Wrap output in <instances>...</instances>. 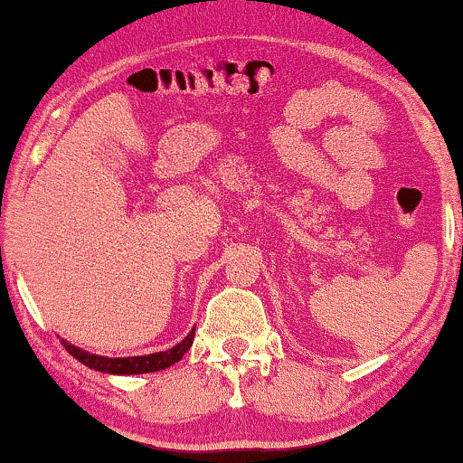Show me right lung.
Returning a JSON list of instances; mask_svg holds the SVG:
<instances>
[{"label": "right lung", "mask_w": 463, "mask_h": 463, "mask_svg": "<svg viewBox=\"0 0 463 463\" xmlns=\"http://www.w3.org/2000/svg\"><path fill=\"white\" fill-rule=\"evenodd\" d=\"M195 337V326L189 331V335L181 344L170 347L166 352H156V354H145V356H126V358H107L99 356V354H90L81 347L69 344V341L61 339L65 350L71 354L73 358H78L81 364H86L88 369H94L99 373H109V375H141V373H154L162 371L179 363L189 347L194 344Z\"/></svg>", "instance_id": "obj_1"}]
</instances>
